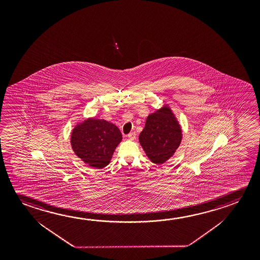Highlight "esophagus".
I'll return each mask as SVG.
<instances>
[{"label": "esophagus", "instance_id": "obj_1", "mask_svg": "<svg viewBox=\"0 0 260 260\" xmlns=\"http://www.w3.org/2000/svg\"><path fill=\"white\" fill-rule=\"evenodd\" d=\"M128 138L131 141H134L136 139V133L135 132H131L129 134H128Z\"/></svg>", "mask_w": 260, "mask_h": 260}]
</instances>
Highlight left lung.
<instances>
[{
    "mask_svg": "<svg viewBox=\"0 0 260 260\" xmlns=\"http://www.w3.org/2000/svg\"><path fill=\"white\" fill-rule=\"evenodd\" d=\"M182 140L179 120L168 105L149 114L139 141L149 160L161 165L169 160Z\"/></svg>",
    "mask_w": 260,
    "mask_h": 260,
    "instance_id": "1",
    "label": "left lung"
}]
</instances>
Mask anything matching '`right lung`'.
I'll return each instance as SVG.
<instances>
[{"label": "right lung", "instance_id": "right-lung-1", "mask_svg": "<svg viewBox=\"0 0 260 260\" xmlns=\"http://www.w3.org/2000/svg\"><path fill=\"white\" fill-rule=\"evenodd\" d=\"M121 141V132L116 125L94 118L78 122L71 135V145L77 157L97 170L105 168L111 162Z\"/></svg>", "mask_w": 260, "mask_h": 260}]
</instances>
